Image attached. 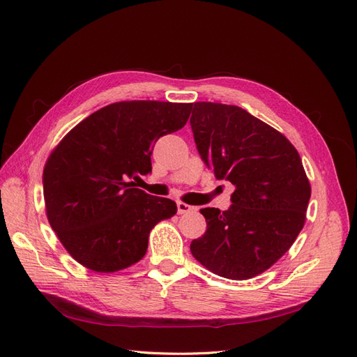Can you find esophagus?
Wrapping results in <instances>:
<instances>
[{
	"instance_id": "obj_1",
	"label": "esophagus",
	"mask_w": 357,
	"mask_h": 357,
	"mask_svg": "<svg viewBox=\"0 0 357 357\" xmlns=\"http://www.w3.org/2000/svg\"><path fill=\"white\" fill-rule=\"evenodd\" d=\"M193 210V207H190V205L185 204V202H177V213L178 214H186V213H190Z\"/></svg>"
}]
</instances>
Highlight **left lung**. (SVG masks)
<instances>
[{
  "instance_id": "1",
  "label": "left lung",
  "mask_w": 357,
  "mask_h": 357,
  "mask_svg": "<svg viewBox=\"0 0 357 357\" xmlns=\"http://www.w3.org/2000/svg\"><path fill=\"white\" fill-rule=\"evenodd\" d=\"M190 116L201 159L235 186L228 211L202 208L207 231L190 252L211 273L247 280L271 268L305 223L311 186L289 139L241 107L195 102Z\"/></svg>"
}]
</instances>
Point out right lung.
Returning a JSON list of instances; mask_svg holds the SVG:
<instances>
[{
	"mask_svg": "<svg viewBox=\"0 0 357 357\" xmlns=\"http://www.w3.org/2000/svg\"><path fill=\"white\" fill-rule=\"evenodd\" d=\"M192 104L122 101L75 125L43 171L52 229L80 265L116 273L147 252L149 234L177 205L149 195L131 178L152 171L153 146L186 125Z\"/></svg>",
	"mask_w": 357,
	"mask_h": 357,
	"instance_id": "1",
	"label": "right lung"
}]
</instances>
